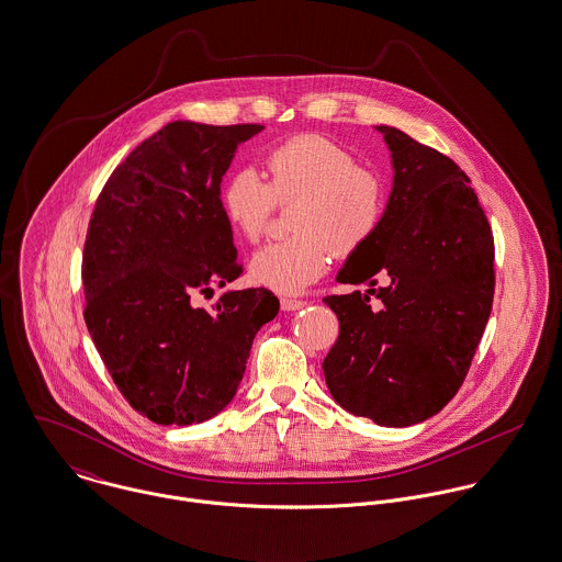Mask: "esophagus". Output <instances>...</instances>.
I'll return each mask as SVG.
<instances>
[{
	"label": "esophagus",
	"instance_id": "34e87169",
	"mask_svg": "<svg viewBox=\"0 0 562 562\" xmlns=\"http://www.w3.org/2000/svg\"><path fill=\"white\" fill-rule=\"evenodd\" d=\"M306 304H308L306 300H297V297H282V300H280L282 311H300V308H304Z\"/></svg>",
	"mask_w": 562,
	"mask_h": 562
}]
</instances>
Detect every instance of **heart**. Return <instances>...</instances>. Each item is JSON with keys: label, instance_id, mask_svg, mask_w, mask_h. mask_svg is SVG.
Here are the masks:
<instances>
[{"label": "heart", "instance_id": "b5f03b06", "mask_svg": "<svg viewBox=\"0 0 562 562\" xmlns=\"http://www.w3.org/2000/svg\"><path fill=\"white\" fill-rule=\"evenodd\" d=\"M262 175L250 168L233 172L220 191L231 226L258 241L278 204L291 200V237L254 254L251 278L278 293H297L314 282L329 254L362 250L381 226L385 211L383 179L338 142L304 133L273 146L262 157Z\"/></svg>", "mask_w": 562, "mask_h": 562}]
</instances>
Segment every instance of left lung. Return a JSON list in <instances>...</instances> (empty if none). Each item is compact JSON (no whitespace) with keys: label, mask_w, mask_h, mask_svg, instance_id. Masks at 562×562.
<instances>
[{"label":"left lung","mask_w":562,"mask_h":562,"mask_svg":"<svg viewBox=\"0 0 562 562\" xmlns=\"http://www.w3.org/2000/svg\"><path fill=\"white\" fill-rule=\"evenodd\" d=\"M376 128L392 150L394 188L373 239L338 273L371 289L323 297L340 323L323 373L347 412L409 427L436 416L470 371L494 304V235L450 157L394 126ZM379 274L386 284L374 290Z\"/></svg>","instance_id":"left-lung-1"}]
</instances>
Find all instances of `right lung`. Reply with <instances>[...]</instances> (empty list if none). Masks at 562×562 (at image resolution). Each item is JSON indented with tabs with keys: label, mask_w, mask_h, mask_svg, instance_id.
Instances as JSON below:
<instances>
[{
	"label": "right lung",
	"mask_w": 562,
	"mask_h": 562,
	"mask_svg": "<svg viewBox=\"0 0 562 562\" xmlns=\"http://www.w3.org/2000/svg\"><path fill=\"white\" fill-rule=\"evenodd\" d=\"M262 125L177 121L101 189L83 244V321L126 403L155 425L213 418L235 396L256 331L280 308L260 286L198 295L244 273L220 183Z\"/></svg>",
	"instance_id": "right-lung-1"
}]
</instances>
